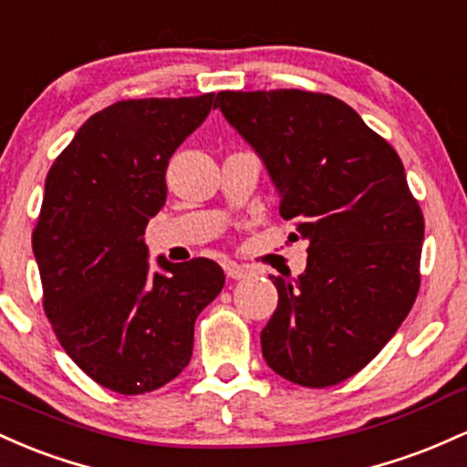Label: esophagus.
<instances>
[{
    "instance_id": "34e87169",
    "label": "esophagus",
    "mask_w": 467,
    "mask_h": 467,
    "mask_svg": "<svg viewBox=\"0 0 467 467\" xmlns=\"http://www.w3.org/2000/svg\"><path fill=\"white\" fill-rule=\"evenodd\" d=\"M224 274L232 280H243V277L251 275V269L244 265H238V262H224Z\"/></svg>"
}]
</instances>
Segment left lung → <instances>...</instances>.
<instances>
[{"instance_id": "8db88e82", "label": "left lung", "mask_w": 467, "mask_h": 467, "mask_svg": "<svg viewBox=\"0 0 467 467\" xmlns=\"http://www.w3.org/2000/svg\"><path fill=\"white\" fill-rule=\"evenodd\" d=\"M213 108L260 156L282 218L308 240L304 274L271 275L265 361L293 384H339L389 344L419 291L423 216L401 159L331 94L224 90Z\"/></svg>"}]
</instances>
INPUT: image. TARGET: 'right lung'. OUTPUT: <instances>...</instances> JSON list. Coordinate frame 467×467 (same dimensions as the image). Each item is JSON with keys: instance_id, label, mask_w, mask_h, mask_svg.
I'll use <instances>...</instances> for the list:
<instances>
[{"instance_id": "add662e5", "label": "right lung", "mask_w": 467, "mask_h": 467, "mask_svg": "<svg viewBox=\"0 0 467 467\" xmlns=\"http://www.w3.org/2000/svg\"><path fill=\"white\" fill-rule=\"evenodd\" d=\"M213 92L119 101L92 114L46 176L33 254L44 308L97 384L140 395L190 364L198 313L223 291L213 260L156 258L145 227L165 205V170L201 128Z\"/></svg>"}]
</instances>
